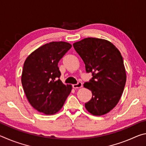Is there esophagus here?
Returning <instances> with one entry per match:
<instances>
[{
	"mask_svg": "<svg viewBox=\"0 0 146 146\" xmlns=\"http://www.w3.org/2000/svg\"><path fill=\"white\" fill-rule=\"evenodd\" d=\"M82 86V83L81 82H78L75 84H73V88L76 89V88H81Z\"/></svg>",
	"mask_w": 146,
	"mask_h": 146,
	"instance_id": "34e87169",
	"label": "esophagus"
}]
</instances>
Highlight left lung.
I'll return each instance as SVG.
<instances>
[{"label":"left lung","instance_id":"left-lung-1","mask_svg":"<svg viewBox=\"0 0 146 146\" xmlns=\"http://www.w3.org/2000/svg\"><path fill=\"white\" fill-rule=\"evenodd\" d=\"M85 64L86 73L93 77L84 84L92 98L85 107L93 115L106 114L114 108L122 95L126 82L123 58L112 43L97 38H86L73 44Z\"/></svg>","mask_w":146,"mask_h":146}]
</instances>
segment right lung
<instances>
[{
  "label": "right lung",
  "instance_id": "1",
  "mask_svg": "<svg viewBox=\"0 0 146 146\" xmlns=\"http://www.w3.org/2000/svg\"><path fill=\"white\" fill-rule=\"evenodd\" d=\"M71 48L65 42H51L36 49L24 62L22 84L29 102L38 111L55 114L70 95L72 86L59 79L58 63Z\"/></svg>",
  "mask_w": 146,
  "mask_h": 146
}]
</instances>
